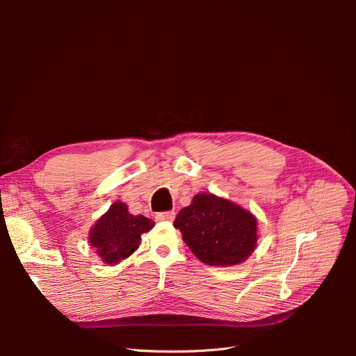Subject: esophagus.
Masks as SVG:
<instances>
[{
	"mask_svg": "<svg viewBox=\"0 0 356 356\" xmlns=\"http://www.w3.org/2000/svg\"><path fill=\"white\" fill-rule=\"evenodd\" d=\"M157 221H174L175 220V212H159L156 213Z\"/></svg>",
	"mask_w": 356,
	"mask_h": 356,
	"instance_id": "1",
	"label": "esophagus"
}]
</instances>
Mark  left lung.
I'll use <instances>...</instances> for the list:
<instances>
[{
  "mask_svg": "<svg viewBox=\"0 0 356 356\" xmlns=\"http://www.w3.org/2000/svg\"><path fill=\"white\" fill-rule=\"evenodd\" d=\"M182 241L208 266L229 267L243 263L258 241L255 215L225 197L197 193L174 221Z\"/></svg>",
  "mask_w": 356,
  "mask_h": 356,
  "instance_id": "left-lung-1",
  "label": "left lung"
}]
</instances>
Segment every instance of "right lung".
<instances>
[{
	"mask_svg": "<svg viewBox=\"0 0 356 356\" xmlns=\"http://www.w3.org/2000/svg\"><path fill=\"white\" fill-rule=\"evenodd\" d=\"M153 227L154 221L131 213L124 202L117 200L89 230V243L104 264L115 266L138 250L141 234Z\"/></svg>",
	"mask_w": 356,
	"mask_h": 356,
	"instance_id": "right-lung-1",
	"label": "right lung"
}]
</instances>
